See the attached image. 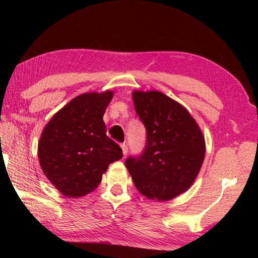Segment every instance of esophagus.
I'll list each match as a JSON object with an SVG mask.
<instances>
[{"label":"esophagus","mask_w":258,"mask_h":258,"mask_svg":"<svg viewBox=\"0 0 258 258\" xmlns=\"http://www.w3.org/2000/svg\"><path fill=\"white\" fill-rule=\"evenodd\" d=\"M120 147H121V150H123V155H124V156H126V154H127V151H128V148H127V146H126L125 143H121Z\"/></svg>","instance_id":"1"}]
</instances>
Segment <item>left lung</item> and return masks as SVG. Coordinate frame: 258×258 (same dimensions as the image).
Listing matches in <instances>:
<instances>
[{
    "label": "left lung",
    "instance_id": "obj_1",
    "mask_svg": "<svg viewBox=\"0 0 258 258\" xmlns=\"http://www.w3.org/2000/svg\"><path fill=\"white\" fill-rule=\"evenodd\" d=\"M134 108L146 126V149L125 166L140 194L167 202L194 184L202 168L206 145L190 112L159 91H133Z\"/></svg>",
    "mask_w": 258,
    "mask_h": 258
}]
</instances>
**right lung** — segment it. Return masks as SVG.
Returning a JSON list of instances; mask_svg holds the SVG:
<instances>
[{
	"label": "right lung",
	"mask_w": 258,
	"mask_h": 258,
	"mask_svg": "<svg viewBox=\"0 0 258 258\" xmlns=\"http://www.w3.org/2000/svg\"><path fill=\"white\" fill-rule=\"evenodd\" d=\"M112 91L83 93L55 112L38 141L44 175L68 198L84 197L98 187L109 164L123 151L106 134L104 111Z\"/></svg>",
	"instance_id": "add662e5"
}]
</instances>
